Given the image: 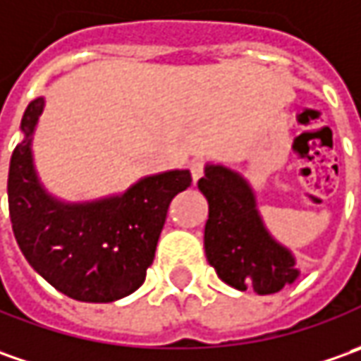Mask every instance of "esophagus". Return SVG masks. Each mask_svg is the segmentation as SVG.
<instances>
[{"mask_svg":"<svg viewBox=\"0 0 361 361\" xmlns=\"http://www.w3.org/2000/svg\"><path fill=\"white\" fill-rule=\"evenodd\" d=\"M190 171H192L193 181H197L205 173V161L204 159H193L192 166H190Z\"/></svg>","mask_w":361,"mask_h":361,"instance_id":"1","label":"esophagus"}]
</instances>
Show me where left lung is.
<instances>
[{"mask_svg":"<svg viewBox=\"0 0 361 361\" xmlns=\"http://www.w3.org/2000/svg\"><path fill=\"white\" fill-rule=\"evenodd\" d=\"M197 188L209 204L205 255L219 280L242 292L254 288L267 295L298 278L292 254L269 238L255 212L254 193L238 173L207 166Z\"/></svg>","mask_w":361,"mask_h":361,"instance_id":"left-lung-1","label":"left lung"}]
</instances>
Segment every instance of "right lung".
I'll use <instances>...</instances> for the list:
<instances>
[{
	"mask_svg": "<svg viewBox=\"0 0 361 361\" xmlns=\"http://www.w3.org/2000/svg\"><path fill=\"white\" fill-rule=\"evenodd\" d=\"M44 99L32 102L9 161L7 202L13 235L30 266L78 302L107 304L135 292L152 266L171 200L192 185L188 169L137 181L121 197L66 205L37 183L32 133Z\"/></svg>",
	"mask_w": 361,
	"mask_h": 361,
	"instance_id": "add662e5",
	"label": "right lung"
}]
</instances>
